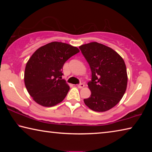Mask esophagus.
<instances>
[{"label": "esophagus", "mask_w": 152, "mask_h": 152, "mask_svg": "<svg viewBox=\"0 0 152 152\" xmlns=\"http://www.w3.org/2000/svg\"><path fill=\"white\" fill-rule=\"evenodd\" d=\"M83 87H84V84L83 83H80L78 85V88H82Z\"/></svg>", "instance_id": "1"}]
</instances>
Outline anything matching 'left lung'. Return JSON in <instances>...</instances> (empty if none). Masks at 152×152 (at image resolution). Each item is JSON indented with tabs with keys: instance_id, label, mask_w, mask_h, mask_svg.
<instances>
[{
	"instance_id": "1",
	"label": "left lung",
	"mask_w": 152,
	"mask_h": 152,
	"mask_svg": "<svg viewBox=\"0 0 152 152\" xmlns=\"http://www.w3.org/2000/svg\"><path fill=\"white\" fill-rule=\"evenodd\" d=\"M79 48L92 72V80L88 83L91 95L84 99V103L94 111H107L119 103L126 91L125 61L112 48L101 43L91 42Z\"/></svg>"
}]
</instances>
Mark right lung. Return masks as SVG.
<instances>
[{"label":"right lung","instance_id":"right-lung-1","mask_svg":"<svg viewBox=\"0 0 152 152\" xmlns=\"http://www.w3.org/2000/svg\"><path fill=\"white\" fill-rule=\"evenodd\" d=\"M79 51L71 45L53 42L42 46L31 56L25 67L24 82L37 103L50 107L65 99L70 86L61 77L63 66Z\"/></svg>","mask_w":152,"mask_h":152}]
</instances>
